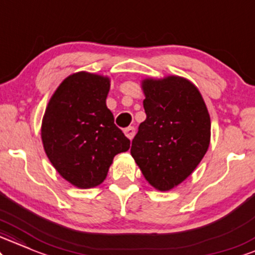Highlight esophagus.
<instances>
[{"label":"esophagus","mask_w":255,"mask_h":255,"mask_svg":"<svg viewBox=\"0 0 255 255\" xmlns=\"http://www.w3.org/2000/svg\"><path fill=\"white\" fill-rule=\"evenodd\" d=\"M124 133H125V136H127L128 139H132L133 136H134V128L133 127L127 128L124 130Z\"/></svg>","instance_id":"esophagus-1"}]
</instances>
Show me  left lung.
Instances as JSON below:
<instances>
[{"label":"left lung","mask_w":255,"mask_h":255,"mask_svg":"<svg viewBox=\"0 0 255 255\" xmlns=\"http://www.w3.org/2000/svg\"><path fill=\"white\" fill-rule=\"evenodd\" d=\"M142 89L146 119L131 155L151 186L169 191L192 174L208 151L210 116L198 88L184 77L145 79Z\"/></svg>","instance_id":"left-lung-1"}]
</instances>
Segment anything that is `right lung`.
Instances as JSON below:
<instances>
[{
  "label": "right lung",
  "instance_id": "right-lung-1",
  "mask_svg": "<svg viewBox=\"0 0 255 255\" xmlns=\"http://www.w3.org/2000/svg\"><path fill=\"white\" fill-rule=\"evenodd\" d=\"M109 91V77L80 71L63 81L45 110L44 150L57 172L79 188L100 185L113 157L130 148L106 106Z\"/></svg>",
  "mask_w": 255,
  "mask_h": 255
}]
</instances>
